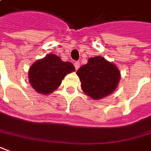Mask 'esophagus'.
<instances>
[{
    "mask_svg": "<svg viewBox=\"0 0 151 151\" xmlns=\"http://www.w3.org/2000/svg\"><path fill=\"white\" fill-rule=\"evenodd\" d=\"M74 65H75V68H76V70H78L79 68H80V62H74Z\"/></svg>",
    "mask_w": 151,
    "mask_h": 151,
    "instance_id": "1",
    "label": "esophagus"
}]
</instances>
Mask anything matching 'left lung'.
Masks as SVG:
<instances>
[{
	"mask_svg": "<svg viewBox=\"0 0 151 151\" xmlns=\"http://www.w3.org/2000/svg\"><path fill=\"white\" fill-rule=\"evenodd\" d=\"M76 74L81 81L82 90L97 100L113 93L120 81L118 68L100 56L89 58Z\"/></svg>",
	"mask_w": 151,
	"mask_h": 151,
	"instance_id": "left-lung-1",
	"label": "left lung"
}]
</instances>
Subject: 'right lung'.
Here are the masks:
<instances>
[{
    "label": "right lung",
    "instance_id": "obj_1",
    "mask_svg": "<svg viewBox=\"0 0 151 151\" xmlns=\"http://www.w3.org/2000/svg\"><path fill=\"white\" fill-rule=\"evenodd\" d=\"M75 70L72 63L63 62L55 54H48L30 66L29 80L38 93L48 94L58 89L67 74Z\"/></svg>",
    "mask_w": 151,
    "mask_h": 151
}]
</instances>
